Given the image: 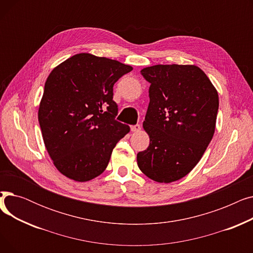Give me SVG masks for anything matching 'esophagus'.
I'll return each instance as SVG.
<instances>
[{
	"label": "esophagus",
	"mask_w": 253,
	"mask_h": 253,
	"mask_svg": "<svg viewBox=\"0 0 253 253\" xmlns=\"http://www.w3.org/2000/svg\"><path fill=\"white\" fill-rule=\"evenodd\" d=\"M140 125L139 124H136V125H132L131 126V131L132 132H138V131H140Z\"/></svg>",
	"instance_id": "esophagus-1"
}]
</instances>
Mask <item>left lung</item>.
I'll return each mask as SVG.
<instances>
[{"instance_id":"1","label":"left lung","mask_w":253,"mask_h":253,"mask_svg":"<svg viewBox=\"0 0 253 253\" xmlns=\"http://www.w3.org/2000/svg\"><path fill=\"white\" fill-rule=\"evenodd\" d=\"M140 74L151 84L142 124L150 144L137 154V165L157 182L176 181L201 160L213 137L217 90L193 64H157Z\"/></svg>"}]
</instances>
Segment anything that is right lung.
Returning a JSON list of instances; mask_svg holds the SVG:
<instances>
[{
    "instance_id": "1",
    "label": "right lung",
    "mask_w": 253,
    "mask_h": 253,
    "mask_svg": "<svg viewBox=\"0 0 253 253\" xmlns=\"http://www.w3.org/2000/svg\"><path fill=\"white\" fill-rule=\"evenodd\" d=\"M131 71L118 60L79 53L48 76L38 118L46 150L64 176L84 182L100 175L130 131L115 120L113 87Z\"/></svg>"
}]
</instances>
